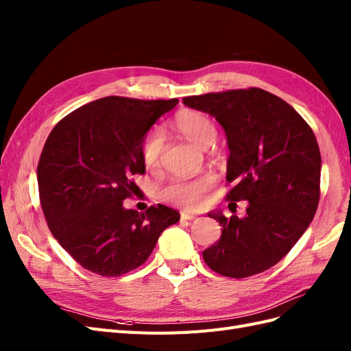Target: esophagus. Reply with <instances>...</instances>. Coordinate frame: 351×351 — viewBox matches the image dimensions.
<instances>
[{"label": "esophagus", "instance_id": "esophagus-1", "mask_svg": "<svg viewBox=\"0 0 351 351\" xmlns=\"http://www.w3.org/2000/svg\"><path fill=\"white\" fill-rule=\"evenodd\" d=\"M195 218H196V215H193V214H189V212H182V219H184V221H192Z\"/></svg>", "mask_w": 351, "mask_h": 351}]
</instances>
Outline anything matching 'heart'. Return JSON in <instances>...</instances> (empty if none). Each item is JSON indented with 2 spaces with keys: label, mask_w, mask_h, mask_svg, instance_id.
Listing matches in <instances>:
<instances>
[{
  "label": "heart",
  "mask_w": 351,
  "mask_h": 351,
  "mask_svg": "<svg viewBox=\"0 0 351 351\" xmlns=\"http://www.w3.org/2000/svg\"><path fill=\"white\" fill-rule=\"evenodd\" d=\"M174 130L183 136L186 141L193 143L202 149H206L217 139V127L208 115L193 110H184L178 112L173 123ZM164 147V133L161 129L149 130L142 141L141 156L142 162L147 169L159 165ZM215 180L210 174H202L195 178L176 177L164 186L161 197L177 206L186 209H197L205 202V195L214 186Z\"/></svg>",
  "instance_id": "1"
}]
</instances>
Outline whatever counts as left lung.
I'll list each match as a JSON object with an SVG mask.
<instances>
[{
    "instance_id": "left-lung-1",
    "label": "left lung",
    "mask_w": 351,
    "mask_h": 351,
    "mask_svg": "<svg viewBox=\"0 0 351 351\" xmlns=\"http://www.w3.org/2000/svg\"><path fill=\"white\" fill-rule=\"evenodd\" d=\"M226 130L230 156L227 199L247 200L246 215L219 222L221 239L204 250L208 267L246 278L278 263L312 222L319 204L321 152L316 137L290 104L259 89H236L183 98Z\"/></svg>"
}]
</instances>
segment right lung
<instances>
[{"instance_id":"obj_1","label":"right lung","mask_w":351,"mask_h":351,"mask_svg":"<svg viewBox=\"0 0 351 351\" xmlns=\"http://www.w3.org/2000/svg\"><path fill=\"white\" fill-rule=\"evenodd\" d=\"M178 99L107 97L74 110L49 133L38 164L40 206L61 247L84 269L120 277L149 258L161 232L180 221L158 205L125 209L145 174V134Z\"/></svg>"}]
</instances>
